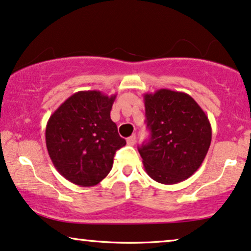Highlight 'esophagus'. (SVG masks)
Segmentation results:
<instances>
[{
	"label": "esophagus",
	"mask_w": 251,
	"mask_h": 251,
	"mask_svg": "<svg viewBox=\"0 0 251 251\" xmlns=\"http://www.w3.org/2000/svg\"><path fill=\"white\" fill-rule=\"evenodd\" d=\"M127 145L128 146H134V144L136 142V136L135 135H132V136H129V138H127Z\"/></svg>",
	"instance_id": "34e87169"
}]
</instances>
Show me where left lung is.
Instances as JSON below:
<instances>
[{
	"mask_svg": "<svg viewBox=\"0 0 251 251\" xmlns=\"http://www.w3.org/2000/svg\"><path fill=\"white\" fill-rule=\"evenodd\" d=\"M151 139L139 148L146 173L161 184H177L192 176L212 140L210 120L190 95L170 89L145 94Z\"/></svg>",
	"mask_w": 251,
	"mask_h": 251,
	"instance_id": "obj_1",
	"label": "left lung"
}]
</instances>
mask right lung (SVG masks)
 Segmentation results:
<instances>
[{"instance_id": "add662e5", "label": "right lung", "mask_w": 251, "mask_h": 251, "mask_svg": "<svg viewBox=\"0 0 251 251\" xmlns=\"http://www.w3.org/2000/svg\"><path fill=\"white\" fill-rule=\"evenodd\" d=\"M117 95L78 91L63 102L46 125V147L55 169L76 185L94 186L110 173L113 156L126 145L110 111Z\"/></svg>"}]
</instances>
